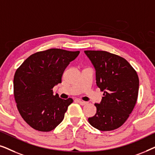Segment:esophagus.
<instances>
[{
  "mask_svg": "<svg viewBox=\"0 0 155 155\" xmlns=\"http://www.w3.org/2000/svg\"><path fill=\"white\" fill-rule=\"evenodd\" d=\"M78 102H79L80 104V105H82V106H84V105L87 104V101H83L78 100Z\"/></svg>",
  "mask_w": 155,
  "mask_h": 155,
  "instance_id": "1",
  "label": "esophagus"
}]
</instances>
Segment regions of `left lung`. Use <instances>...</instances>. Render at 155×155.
Instances as JSON below:
<instances>
[{
  "instance_id": "1",
  "label": "left lung",
  "mask_w": 155,
  "mask_h": 155,
  "mask_svg": "<svg viewBox=\"0 0 155 155\" xmlns=\"http://www.w3.org/2000/svg\"><path fill=\"white\" fill-rule=\"evenodd\" d=\"M96 70L97 85L104 92L91 126L110 131L122 126L136 104L139 90L137 72L126 59L105 51H84Z\"/></svg>"
}]
</instances>
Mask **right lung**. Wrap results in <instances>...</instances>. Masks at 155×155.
<instances>
[{"label":"right lung","mask_w":155,"mask_h":155,"mask_svg":"<svg viewBox=\"0 0 155 155\" xmlns=\"http://www.w3.org/2000/svg\"><path fill=\"white\" fill-rule=\"evenodd\" d=\"M79 54L50 48L31 55L17 69L13 80L17 108L32 128L49 132L63 120L73 100L54 95L53 88L61 83L65 69Z\"/></svg>","instance_id":"obj_1"}]
</instances>
